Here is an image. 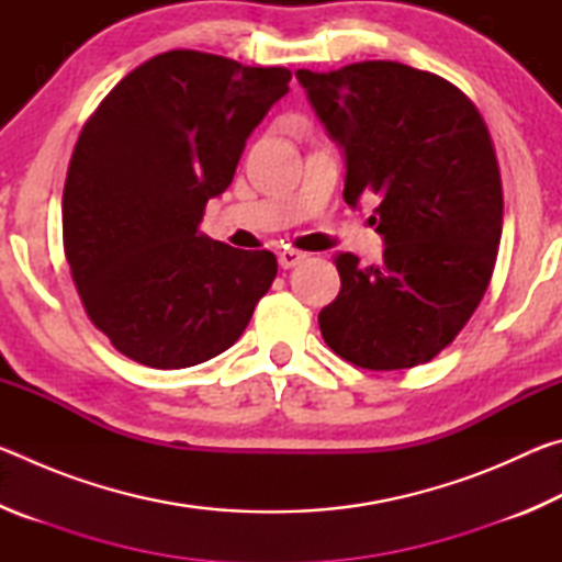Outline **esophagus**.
I'll return each instance as SVG.
<instances>
[{"instance_id": "esophagus-1", "label": "esophagus", "mask_w": 562, "mask_h": 562, "mask_svg": "<svg viewBox=\"0 0 562 562\" xmlns=\"http://www.w3.org/2000/svg\"><path fill=\"white\" fill-rule=\"evenodd\" d=\"M302 260H304V252H300V250H282L278 255V262L282 270H290V268H294V265H300Z\"/></svg>"}]
</instances>
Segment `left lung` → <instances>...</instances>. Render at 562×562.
Here are the masks:
<instances>
[{"instance_id": "1", "label": "left lung", "mask_w": 562, "mask_h": 562, "mask_svg": "<svg viewBox=\"0 0 562 562\" xmlns=\"http://www.w3.org/2000/svg\"><path fill=\"white\" fill-rule=\"evenodd\" d=\"M294 76L345 154L347 205L374 195L386 245L379 265L337 255L322 337L376 372L424 364L471 319L496 265L503 190L486 123L453 83L398 61Z\"/></svg>"}]
</instances>
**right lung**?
Instances as JSON below:
<instances>
[{
    "instance_id": "obj_1",
    "label": "right lung",
    "mask_w": 562,
    "mask_h": 562,
    "mask_svg": "<svg viewBox=\"0 0 562 562\" xmlns=\"http://www.w3.org/2000/svg\"><path fill=\"white\" fill-rule=\"evenodd\" d=\"M290 79L282 66L176 49L123 76L87 121L64 186V252L87 315L121 355L186 369L240 339L278 258L198 225Z\"/></svg>"
}]
</instances>
